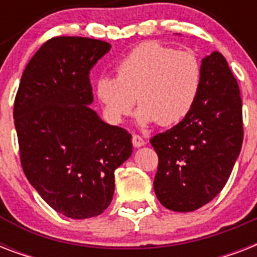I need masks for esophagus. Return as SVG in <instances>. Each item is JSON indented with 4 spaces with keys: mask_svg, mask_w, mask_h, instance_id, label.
<instances>
[{
    "mask_svg": "<svg viewBox=\"0 0 257 257\" xmlns=\"http://www.w3.org/2000/svg\"><path fill=\"white\" fill-rule=\"evenodd\" d=\"M132 144L133 147H136V148H139V147H143V145L145 144L144 139L141 136H139V135H133L132 136Z\"/></svg>",
    "mask_w": 257,
    "mask_h": 257,
    "instance_id": "1",
    "label": "esophagus"
}]
</instances>
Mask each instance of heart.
<instances>
[{"mask_svg":"<svg viewBox=\"0 0 257 257\" xmlns=\"http://www.w3.org/2000/svg\"><path fill=\"white\" fill-rule=\"evenodd\" d=\"M201 88V65L195 53L145 42L116 66V77L97 81L106 118L121 122L137 104V121L161 126L179 124L191 113Z\"/></svg>","mask_w":257,"mask_h":257,"instance_id":"obj_1","label":"heart"}]
</instances>
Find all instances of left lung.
I'll use <instances>...</instances> for the list:
<instances>
[{
  "instance_id": "obj_1",
  "label": "left lung",
  "mask_w": 257,
  "mask_h": 257,
  "mask_svg": "<svg viewBox=\"0 0 257 257\" xmlns=\"http://www.w3.org/2000/svg\"><path fill=\"white\" fill-rule=\"evenodd\" d=\"M239 85L227 60L213 52L201 61V88L183 121L151 139L159 156L153 187L165 208L192 212L227 184L243 144Z\"/></svg>"
}]
</instances>
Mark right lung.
Returning <instances> with one entry per match:
<instances>
[{
  "mask_svg": "<svg viewBox=\"0 0 257 257\" xmlns=\"http://www.w3.org/2000/svg\"><path fill=\"white\" fill-rule=\"evenodd\" d=\"M110 45L53 37L30 58L14 100V125L26 179L70 219L101 215L112 201L114 171L132 155V136L88 106L89 72Z\"/></svg>",
  "mask_w": 257,
  "mask_h": 257,
  "instance_id": "obj_1",
  "label": "right lung"
}]
</instances>
